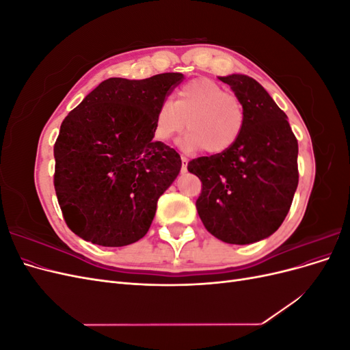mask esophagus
<instances>
[{
	"label": "esophagus",
	"instance_id": "34e87169",
	"mask_svg": "<svg viewBox=\"0 0 350 350\" xmlns=\"http://www.w3.org/2000/svg\"><path fill=\"white\" fill-rule=\"evenodd\" d=\"M181 161H183V166H181V172L183 174H185L187 172V166H188V159L187 157H181Z\"/></svg>",
	"mask_w": 350,
	"mask_h": 350
}]
</instances>
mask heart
Returning a JSON list of instances; mask_svg holds the SVG:
<instances>
[{
  "label": "heart",
  "mask_w": 350,
  "mask_h": 350,
  "mask_svg": "<svg viewBox=\"0 0 350 350\" xmlns=\"http://www.w3.org/2000/svg\"><path fill=\"white\" fill-rule=\"evenodd\" d=\"M181 147L194 153L204 149L210 154L230 150L245 125V109L238 96L210 79H194L165 100L154 115L153 135L167 143L185 129Z\"/></svg>",
  "instance_id": "1"
}]
</instances>
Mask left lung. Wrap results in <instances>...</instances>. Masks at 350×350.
<instances>
[{
	"instance_id": "obj_1",
	"label": "left lung",
	"mask_w": 350,
	"mask_h": 350,
	"mask_svg": "<svg viewBox=\"0 0 350 350\" xmlns=\"http://www.w3.org/2000/svg\"><path fill=\"white\" fill-rule=\"evenodd\" d=\"M245 109V125L230 150L194 159L188 171L203 183L197 211L217 239L245 245L279 229L298 187V142L288 116L252 77H219Z\"/></svg>"
}]
</instances>
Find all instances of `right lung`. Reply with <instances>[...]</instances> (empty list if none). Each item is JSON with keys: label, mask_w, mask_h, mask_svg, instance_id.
Segmentation results:
<instances>
[{"label": "right lung", "mask_w": 350, "mask_h": 350, "mask_svg": "<svg viewBox=\"0 0 350 350\" xmlns=\"http://www.w3.org/2000/svg\"><path fill=\"white\" fill-rule=\"evenodd\" d=\"M184 74L108 79L62 121L54 185L74 234L124 247L149 230L157 200L181 171V157L153 142L154 115Z\"/></svg>", "instance_id": "1"}]
</instances>
